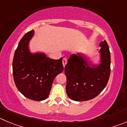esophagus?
<instances>
[{"instance_id": "1", "label": "esophagus", "mask_w": 127, "mask_h": 127, "mask_svg": "<svg viewBox=\"0 0 127 127\" xmlns=\"http://www.w3.org/2000/svg\"><path fill=\"white\" fill-rule=\"evenodd\" d=\"M67 58H63V60H62V64H63V65L65 66V65L67 64Z\"/></svg>"}]
</instances>
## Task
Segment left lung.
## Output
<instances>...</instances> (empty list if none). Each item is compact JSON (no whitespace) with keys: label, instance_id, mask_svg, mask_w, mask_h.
Segmentation results:
<instances>
[{"label":"left lung","instance_id":"obj_1","mask_svg":"<svg viewBox=\"0 0 127 127\" xmlns=\"http://www.w3.org/2000/svg\"><path fill=\"white\" fill-rule=\"evenodd\" d=\"M101 64L90 67L79 54L72 55L65 67L66 92L70 98L86 101L97 97L104 89L111 72V55L105 40L100 43Z\"/></svg>","mask_w":127,"mask_h":127}]
</instances>
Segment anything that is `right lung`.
<instances>
[{"label":"right lung","instance_id":"right-lung-1","mask_svg":"<svg viewBox=\"0 0 127 127\" xmlns=\"http://www.w3.org/2000/svg\"><path fill=\"white\" fill-rule=\"evenodd\" d=\"M32 30L24 35L14 52L13 61L14 81L18 90L27 98L40 101L50 95L55 77L64 70L62 58L54 60L44 53L32 54L29 42Z\"/></svg>","mask_w":127,"mask_h":127}]
</instances>
